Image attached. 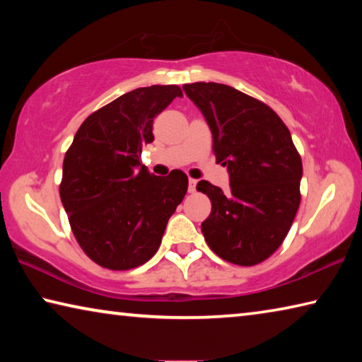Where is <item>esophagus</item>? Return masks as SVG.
Masks as SVG:
<instances>
[{
  "label": "esophagus",
  "mask_w": 362,
  "mask_h": 362,
  "mask_svg": "<svg viewBox=\"0 0 362 362\" xmlns=\"http://www.w3.org/2000/svg\"><path fill=\"white\" fill-rule=\"evenodd\" d=\"M196 183H198V180H194V179H189L188 180V192L189 193H194L196 192Z\"/></svg>",
  "instance_id": "obj_1"
}]
</instances>
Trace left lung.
<instances>
[{"instance_id":"8db88e82","label":"left lung","mask_w":362,"mask_h":362,"mask_svg":"<svg viewBox=\"0 0 362 362\" xmlns=\"http://www.w3.org/2000/svg\"><path fill=\"white\" fill-rule=\"evenodd\" d=\"M212 132L217 163L228 168L230 189L207 180L211 216L201 223L220 259L241 267L267 260L291 230L300 206L302 159L283 119L265 103L218 83L185 84Z\"/></svg>"}]
</instances>
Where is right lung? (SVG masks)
Here are the masks:
<instances>
[{"mask_svg":"<svg viewBox=\"0 0 362 362\" xmlns=\"http://www.w3.org/2000/svg\"><path fill=\"white\" fill-rule=\"evenodd\" d=\"M182 95L175 84L122 94L89 115L66 150L60 199L78 244L97 265L121 272L148 262L185 196L182 170L158 177L140 164L142 146L155 139V116Z\"/></svg>","mask_w":362,"mask_h":362,"instance_id":"obj_1","label":"right lung"}]
</instances>
